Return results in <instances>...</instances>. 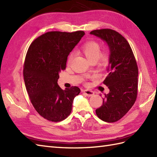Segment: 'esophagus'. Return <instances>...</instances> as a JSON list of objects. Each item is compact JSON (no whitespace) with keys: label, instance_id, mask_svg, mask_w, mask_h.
Listing matches in <instances>:
<instances>
[{"label":"esophagus","instance_id":"1","mask_svg":"<svg viewBox=\"0 0 157 157\" xmlns=\"http://www.w3.org/2000/svg\"><path fill=\"white\" fill-rule=\"evenodd\" d=\"M83 92H84V94L87 96H92L94 94V92L89 90H83Z\"/></svg>","mask_w":157,"mask_h":157}]
</instances>
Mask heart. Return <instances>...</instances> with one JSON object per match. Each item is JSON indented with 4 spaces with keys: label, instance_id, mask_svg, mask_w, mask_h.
I'll return each instance as SVG.
<instances>
[{
    "label": "heart",
    "instance_id": "b5f03b06",
    "mask_svg": "<svg viewBox=\"0 0 157 157\" xmlns=\"http://www.w3.org/2000/svg\"><path fill=\"white\" fill-rule=\"evenodd\" d=\"M81 51L85 55L90 61L96 62L97 61L100 65L105 66L108 64L109 61V56L106 52H101V44L97 41H88L81 47ZM73 54L71 53L69 55L67 65L71 63L73 58Z\"/></svg>",
    "mask_w": 157,
    "mask_h": 157
}]
</instances>
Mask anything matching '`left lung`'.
Listing matches in <instances>:
<instances>
[{
	"mask_svg": "<svg viewBox=\"0 0 157 157\" xmlns=\"http://www.w3.org/2000/svg\"><path fill=\"white\" fill-rule=\"evenodd\" d=\"M90 34L105 41L110 51L108 74L103 82L110 91L105 94L102 106L96 109V115L105 122H116L129 111L137 98V63L128 42L119 32L101 29Z\"/></svg>",
	"mask_w": 157,
	"mask_h": 157,
	"instance_id": "1",
	"label": "left lung"
}]
</instances>
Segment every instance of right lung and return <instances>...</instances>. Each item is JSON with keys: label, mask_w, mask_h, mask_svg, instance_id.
I'll use <instances>...</instances> for the list:
<instances>
[{"label": "right lung", "mask_w": 157, "mask_h": 157, "mask_svg": "<svg viewBox=\"0 0 157 157\" xmlns=\"http://www.w3.org/2000/svg\"><path fill=\"white\" fill-rule=\"evenodd\" d=\"M84 34V31L48 32L35 39L28 50L23 65L25 88L36 111L50 121L67 117L80 92L77 86L62 90L57 81L69 53Z\"/></svg>", "instance_id": "add662e5"}]
</instances>
